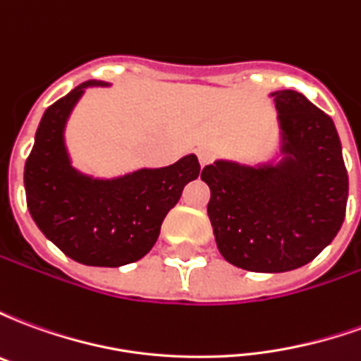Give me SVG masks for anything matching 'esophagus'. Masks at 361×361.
<instances>
[{"label":"esophagus","instance_id":"34e87169","mask_svg":"<svg viewBox=\"0 0 361 361\" xmlns=\"http://www.w3.org/2000/svg\"><path fill=\"white\" fill-rule=\"evenodd\" d=\"M197 157H199V164L207 166L212 160V152L209 149H199Z\"/></svg>","mask_w":361,"mask_h":361}]
</instances>
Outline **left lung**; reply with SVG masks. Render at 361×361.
<instances>
[{
	"mask_svg": "<svg viewBox=\"0 0 361 361\" xmlns=\"http://www.w3.org/2000/svg\"><path fill=\"white\" fill-rule=\"evenodd\" d=\"M279 111L280 160L250 166L214 160L201 180L219 251L251 272L307 265L338 234L348 173L333 119L295 90L272 92Z\"/></svg>",
	"mask_w": 361,
	"mask_h": 361,
	"instance_id": "left-lung-1",
	"label": "left lung"
}]
</instances>
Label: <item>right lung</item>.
Here are the masks:
<instances>
[{
  "label": "right lung",
  "instance_id": "add662e5",
  "mask_svg": "<svg viewBox=\"0 0 361 361\" xmlns=\"http://www.w3.org/2000/svg\"><path fill=\"white\" fill-rule=\"evenodd\" d=\"M89 87L110 82H82L44 111L25 164L28 211L40 232L77 263L129 265L152 250L162 220L183 188L199 178L201 166L195 154H188L164 168H141L110 180L79 172L67 152L66 126Z\"/></svg>",
  "mask_w": 361,
  "mask_h": 361
}]
</instances>
